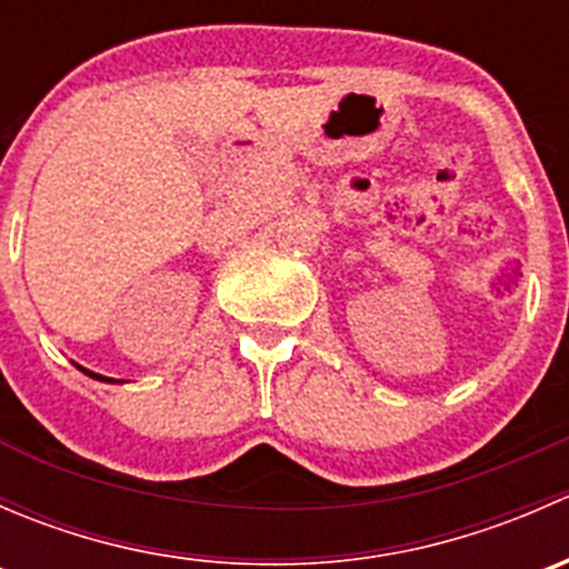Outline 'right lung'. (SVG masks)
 Returning <instances> with one entry per match:
<instances>
[{
  "mask_svg": "<svg viewBox=\"0 0 569 569\" xmlns=\"http://www.w3.org/2000/svg\"><path fill=\"white\" fill-rule=\"evenodd\" d=\"M79 369H82V366H79ZM84 375L88 377H93V380H101V382H114V380H109V377H101V375H96V371H88V369H82Z\"/></svg>",
  "mask_w": 569,
  "mask_h": 569,
  "instance_id": "add662e5",
  "label": "right lung"
}]
</instances>
